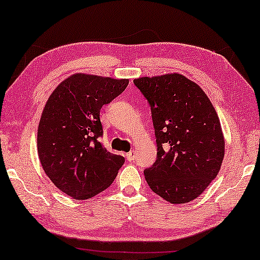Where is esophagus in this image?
Listing matches in <instances>:
<instances>
[{"instance_id":"1","label":"esophagus","mask_w":260,"mask_h":260,"mask_svg":"<svg viewBox=\"0 0 260 260\" xmlns=\"http://www.w3.org/2000/svg\"><path fill=\"white\" fill-rule=\"evenodd\" d=\"M126 159H127V161H130V162H133V161L136 159V152L135 151H130L126 154Z\"/></svg>"}]
</instances>
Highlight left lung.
<instances>
[{
	"mask_svg": "<svg viewBox=\"0 0 260 260\" xmlns=\"http://www.w3.org/2000/svg\"><path fill=\"white\" fill-rule=\"evenodd\" d=\"M150 104L156 160L144 170L153 192L172 204L201 196L218 175L224 139L213 105L201 87L180 74L134 80Z\"/></svg>",
	"mask_w": 260,
	"mask_h": 260,
	"instance_id": "obj_1",
	"label": "left lung"
}]
</instances>
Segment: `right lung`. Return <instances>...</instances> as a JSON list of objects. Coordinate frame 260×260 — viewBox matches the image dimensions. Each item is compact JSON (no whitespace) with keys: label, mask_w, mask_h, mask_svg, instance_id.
Returning a JSON list of instances; mask_svg holds the SVG:
<instances>
[{"label":"right lung","mask_w":260,"mask_h":260,"mask_svg":"<svg viewBox=\"0 0 260 260\" xmlns=\"http://www.w3.org/2000/svg\"><path fill=\"white\" fill-rule=\"evenodd\" d=\"M129 79L75 74L47 100L38 127V154L46 175L74 199L107 189L124 158L107 151L100 137V109L125 90Z\"/></svg>","instance_id":"right-lung-1"}]
</instances>
